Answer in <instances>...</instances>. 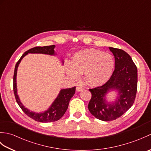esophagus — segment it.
Instances as JSON below:
<instances>
[{
    "mask_svg": "<svg viewBox=\"0 0 151 151\" xmlns=\"http://www.w3.org/2000/svg\"><path fill=\"white\" fill-rule=\"evenodd\" d=\"M76 91L80 92V91H82L83 89H84V88L81 87V86H77V87H76Z\"/></svg>",
    "mask_w": 151,
    "mask_h": 151,
    "instance_id": "obj_1",
    "label": "esophagus"
}]
</instances>
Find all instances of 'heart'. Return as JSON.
<instances>
[{
	"mask_svg": "<svg viewBox=\"0 0 151 151\" xmlns=\"http://www.w3.org/2000/svg\"><path fill=\"white\" fill-rule=\"evenodd\" d=\"M115 66L110 54L100 50L88 49L74 54L72 63H67L65 70L70 78L77 80L84 74L85 80L93 86L103 85L113 73Z\"/></svg>",
	"mask_w": 151,
	"mask_h": 151,
	"instance_id": "obj_1",
	"label": "heart"
}]
</instances>
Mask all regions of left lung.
Wrapping results in <instances>:
<instances>
[{
  "label": "left lung",
  "mask_w": 151,
  "mask_h": 151,
  "mask_svg": "<svg viewBox=\"0 0 151 151\" xmlns=\"http://www.w3.org/2000/svg\"><path fill=\"white\" fill-rule=\"evenodd\" d=\"M115 58V69L108 81L101 86L89 89L91 98L88 104L90 113L98 119L110 121L123 115L133 105L137 87V69L132 58L123 50L109 47ZM110 89H117L119 97L115 104L105 101Z\"/></svg>",
  "instance_id": "8db88e82"
}]
</instances>
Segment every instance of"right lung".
Masks as SVG:
<instances>
[{
    "mask_svg": "<svg viewBox=\"0 0 151 151\" xmlns=\"http://www.w3.org/2000/svg\"><path fill=\"white\" fill-rule=\"evenodd\" d=\"M55 47L54 45L50 46H44V47H35L34 48L26 51L22 54L21 58L19 60L15 67L14 74V95L19 107L21 110L27 114L28 117L33 119L34 120L41 122V123H49V122H54L59 120L62 117L64 114L65 113L67 108H68L69 101L70 100L74 94L75 93L76 87L62 89L60 93L58 96L56 100L54 101L52 104L49 108V110L43 113H34L32 111H30L27 108H25L22 104L20 100H19L18 95L17 94V85H16V76H17V70L19 63L22 58L27 55L28 53H41L50 54V55H54V48Z\"/></svg>",
    "mask_w": 151,
    "mask_h": 151,
    "instance_id": "1",
    "label": "right lung"
}]
</instances>
